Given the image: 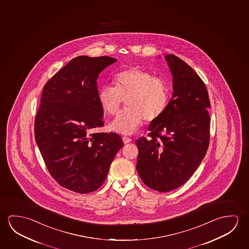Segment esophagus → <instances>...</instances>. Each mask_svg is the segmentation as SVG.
I'll list each match as a JSON object with an SVG mask.
<instances>
[{"label": "esophagus", "mask_w": 249, "mask_h": 249, "mask_svg": "<svg viewBox=\"0 0 249 249\" xmlns=\"http://www.w3.org/2000/svg\"><path fill=\"white\" fill-rule=\"evenodd\" d=\"M123 142H124V143H129V142H131V138H128V137H125V136H124L122 138Z\"/></svg>", "instance_id": "1"}]
</instances>
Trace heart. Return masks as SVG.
I'll return each mask as SVG.
<instances>
[{
  "mask_svg": "<svg viewBox=\"0 0 249 249\" xmlns=\"http://www.w3.org/2000/svg\"><path fill=\"white\" fill-rule=\"evenodd\" d=\"M114 87L105 86L98 99L105 114L114 116L124 100L128 108L111 122V129L130 135L141 127L144 119L152 122L165 112L170 103V88L165 79L153 76L140 67H132L115 75Z\"/></svg>",
  "mask_w": 249,
  "mask_h": 249,
  "instance_id": "heart-1",
  "label": "heart"
}]
</instances>
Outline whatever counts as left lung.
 Instances as JSON below:
<instances>
[{"label":"left lung","instance_id":"1","mask_svg":"<svg viewBox=\"0 0 249 249\" xmlns=\"http://www.w3.org/2000/svg\"><path fill=\"white\" fill-rule=\"evenodd\" d=\"M174 92L165 112L150 123L149 138L136 141L137 171L152 190L169 192L184 184L200 165L209 144L210 107L205 84L193 69L167 54Z\"/></svg>","mask_w":249,"mask_h":249}]
</instances>
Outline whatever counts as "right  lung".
Returning a JSON list of instances; mask_svg holds the SVG:
<instances>
[{"label": "right lung", "mask_w": 249, "mask_h": 249, "mask_svg": "<svg viewBox=\"0 0 249 249\" xmlns=\"http://www.w3.org/2000/svg\"><path fill=\"white\" fill-rule=\"evenodd\" d=\"M117 59L78 56L45 84L35 120V137L44 162L59 185L79 194L99 189L123 145L104 126L97 79Z\"/></svg>", "instance_id": "add662e5"}]
</instances>
